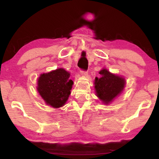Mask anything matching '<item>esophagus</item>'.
I'll use <instances>...</instances> for the list:
<instances>
[{
	"label": "esophagus",
	"instance_id": "34e87169",
	"mask_svg": "<svg viewBox=\"0 0 159 159\" xmlns=\"http://www.w3.org/2000/svg\"><path fill=\"white\" fill-rule=\"evenodd\" d=\"M80 74H81L82 76H85L86 75L88 74V71H83V70H81V71H80Z\"/></svg>",
	"mask_w": 159,
	"mask_h": 159
}]
</instances>
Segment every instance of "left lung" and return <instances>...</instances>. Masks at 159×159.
<instances>
[{"instance_id": "left-lung-1", "label": "left lung", "mask_w": 159, "mask_h": 159, "mask_svg": "<svg viewBox=\"0 0 159 159\" xmlns=\"http://www.w3.org/2000/svg\"><path fill=\"white\" fill-rule=\"evenodd\" d=\"M100 77H95L96 95L104 104H108L122 93L125 85L123 77L110 73L106 69L99 72Z\"/></svg>"}]
</instances>
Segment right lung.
I'll list each match as a JSON object with an SVG mask.
<instances>
[{
    "mask_svg": "<svg viewBox=\"0 0 159 159\" xmlns=\"http://www.w3.org/2000/svg\"><path fill=\"white\" fill-rule=\"evenodd\" d=\"M69 77L70 73L62 68L41 74L37 90L48 105L59 108L65 104L74 84Z\"/></svg>",
    "mask_w": 159,
    "mask_h": 159,
    "instance_id": "add662e5",
    "label": "right lung"
}]
</instances>
